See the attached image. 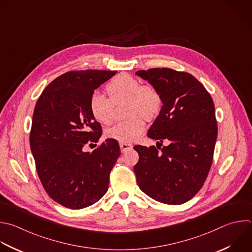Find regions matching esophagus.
Listing matches in <instances>:
<instances>
[{"label":"esophagus","instance_id":"1","mask_svg":"<svg viewBox=\"0 0 252 252\" xmlns=\"http://www.w3.org/2000/svg\"><path fill=\"white\" fill-rule=\"evenodd\" d=\"M120 147H121V150L122 152H126L128 150H130L132 148V145L130 143H124V142H121L120 143Z\"/></svg>","mask_w":252,"mask_h":252}]
</instances>
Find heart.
Returning a JSON list of instances; mask_svg holds the SVG:
<instances>
[{"mask_svg":"<svg viewBox=\"0 0 252 252\" xmlns=\"http://www.w3.org/2000/svg\"><path fill=\"white\" fill-rule=\"evenodd\" d=\"M110 99L99 92L91 95L89 110L97 122L109 125L114 120V105L122 101L127 102L126 115L130 118L107 128L106 136L119 142L134 141L145 128V119H153L161 108V95L156 87L146 84L141 85L137 78L123 73L116 76L106 86Z\"/></svg>","mask_w":252,"mask_h":252,"instance_id":"obj_1","label":"heart"}]
</instances>
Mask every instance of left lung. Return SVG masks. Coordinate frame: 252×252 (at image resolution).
Returning <instances> with one entry per match:
<instances>
[{"label": "left lung", "mask_w": 252, "mask_h": 252, "mask_svg": "<svg viewBox=\"0 0 252 252\" xmlns=\"http://www.w3.org/2000/svg\"><path fill=\"white\" fill-rule=\"evenodd\" d=\"M135 74L157 88L163 104L147 136L156 144L169 141L162 148L133 147L139 155L133 167L137 185L157 202L186 203L203 187L212 166L218 136L213 99L187 72L152 68Z\"/></svg>", "instance_id": "obj_1"}]
</instances>
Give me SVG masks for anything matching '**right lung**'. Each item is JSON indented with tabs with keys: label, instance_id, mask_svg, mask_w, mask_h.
Masks as SVG:
<instances>
[{
	"label": "right lung",
	"instance_id": "add662e5",
	"mask_svg": "<svg viewBox=\"0 0 252 252\" xmlns=\"http://www.w3.org/2000/svg\"><path fill=\"white\" fill-rule=\"evenodd\" d=\"M116 73L66 72L49 84L36 102L31 149L44 190L63 207H89L108 191L110 173L121 154L119 142L108 138L92 152L83 147L97 143L102 135V126L89 110L90 97Z\"/></svg>",
	"mask_w": 252,
	"mask_h": 252
}]
</instances>
